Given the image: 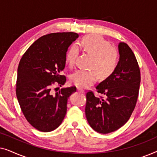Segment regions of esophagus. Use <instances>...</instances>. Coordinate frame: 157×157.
<instances>
[{
  "mask_svg": "<svg viewBox=\"0 0 157 157\" xmlns=\"http://www.w3.org/2000/svg\"><path fill=\"white\" fill-rule=\"evenodd\" d=\"M77 91H78V92H80V93H82V94L85 92L84 90H83V89H81V88H79V87L77 88Z\"/></svg>",
  "mask_w": 157,
  "mask_h": 157,
  "instance_id": "esophagus-1",
  "label": "esophagus"
}]
</instances>
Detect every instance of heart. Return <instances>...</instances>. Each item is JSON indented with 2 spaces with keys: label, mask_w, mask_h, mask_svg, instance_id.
Segmentation results:
<instances>
[{
  "label": "heart",
  "mask_w": 157,
  "mask_h": 157,
  "mask_svg": "<svg viewBox=\"0 0 157 157\" xmlns=\"http://www.w3.org/2000/svg\"><path fill=\"white\" fill-rule=\"evenodd\" d=\"M80 46L86 52L93 56L91 67L97 70L102 78H106L114 71L118 63L119 54L116 49L111 47L108 41L100 36L89 35L83 38ZM77 53L76 46H73L68 51L66 62L69 66H73L75 63ZM97 71L95 69L76 71L71 76V82L78 87L89 86L97 80L98 73Z\"/></svg>",
  "instance_id": "1"
}]
</instances>
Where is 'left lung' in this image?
<instances>
[{
	"mask_svg": "<svg viewBox=\"0 0 157 157\" xmlns=\"http://www.w3.org/2000/svg\"><path fill=\"white\" fill-rule=\"evenodd\" d=\"M119 61L110 76L96 89L106 96L96 97L92 91L86 94V117L89 125L100 134H108L125 124L136 106L140 86V70L134 53L127 44L118 46Z\"/></svg>",
	"mask_w": 157,
	"mask_h": 157,
	"instance_id": "8db88e82",
	"label": "left lung"
}]
</instances>
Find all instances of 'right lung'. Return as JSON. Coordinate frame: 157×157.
<instances>
[{"mask_svg": "<svg viewBox=\"0 0 157 157\" xmlns=\"http://www.w3.org/2000/svg\"><path fill=\"white\" fill-rule=\"evenodd\" d=\"M78 37L73 32L45 35L29 47L19 63L17 98L25 119L40 132L59 127L66 116L68 98L76 91L71 86L52 94L51 86L66 83V76L60 74L65 68L68 47Z\"/></svg>", "mask_w": 157, "mask_h": 157, "instance_id": "add662e5", "label": "right lung"}]
</instances>
